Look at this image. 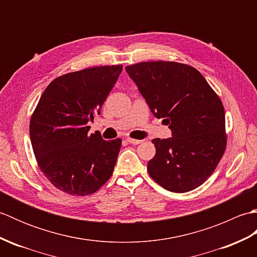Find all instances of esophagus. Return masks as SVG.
Listing matches in <instances>:
<instances>
[{"instance_id":"esophagus-1","label":"esophagus","mask_w":257,"mask_h":257,"mask_svg":"<svg viewBox=\"0 0 257 257\" xmlns=\"http://www.w3.org/2000/svg\"><path fill=\"white\" fill-rule=\"evenodd\" d=\"M127 141H128L129 144H132V145H139V144L143 143L144 140H138V139H132V138H127Z\"/></svg>"}]
</instances>
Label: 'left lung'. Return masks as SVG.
<instances>
[{
    "mask_svg": "<svg viewBox=\"0 0 257 257\" xmlns=\"http://www.w3.org/2000/svg\"><path fill=\"white\" fill-rule=\"evenodd\" d=\"M125 72L151 112L169 124L172 137L154 139L148 172L162 188L183 193L215 170L226 146L222 101L199 70L176 62H146Z\"/></svg>",
    "mask_w": 257,
    "mask_h": 257,
    "instance_id": "obj_1",
    "label": "left lung"
}]
</instances>
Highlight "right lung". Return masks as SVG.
<instances>
[{
    "instance_id": "right-lung-1",
    "label": "right lung",
    "mask_w": 257,
    "mask_h": 257,
    "mask_svg": "<svg viewBox=\"0 0 257 257\" xmlns=\"http://www.w3.org/2000/svg\"><path fill=\"white\" fill-rule=\"evenodd\" d=\"M122 65L86 68L54 79L30 123L33 151L43 173L65 193L88 195L111 177L121 140L88 135Z\"/></svg>"
}]
</instances>
